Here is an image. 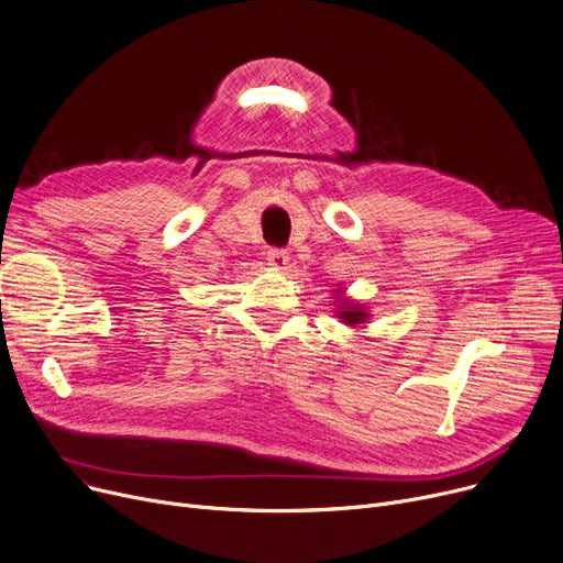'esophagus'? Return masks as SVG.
I'll return each instance as SVG.
<instances>
[{"instance_id": "obj_1", "label": "esophagus", "mask_w": 563, "mask_h": 563, "mask_svg": "<svg viewBox=\"0 0 563 563\" xmlns=\"http://www.w3.org/2000/svg\"><path fill=\"white\" fill-rule=\"evenodd\" d=\"M266 264H269L274 272H285L289 264V253L283 249H269L266 251Z\"/></svg>"}]
</instances>
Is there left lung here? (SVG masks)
Here are the masks:
<instances>
[{
	"label": "left lung",
	"mask_w": 563,
	"mask_h": 563,
	"mask_svg": "<svg viewBox=\"0 0 563 563\" xmlns=\"http://www.w3.org/2000/svg\"><path fill=\"white\" fill-rule=\"evenodd\" d=\"M340 317H342L346 323H361V321H363L367 314H365V312H361V306L351 303L349 308H342Z\"/></svg>",
	"instance_id": "obj_1"
}]
</instances>
